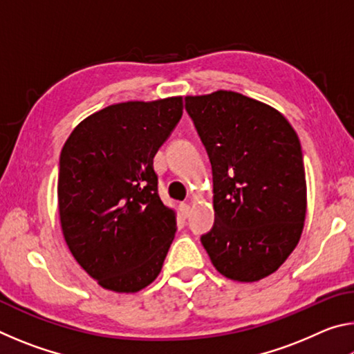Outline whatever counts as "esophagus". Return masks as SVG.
Returning <instances> with one entry per match:
<instances>
[{
	"instance_id": "1",
	"label": "esophagus",
	"mask_w": 354,
	"mask_h": 354,
	"mask_svg": "<svg viewBox=\"0 0 354 354\" xmlns=\"http://www.w3.org/2000/svg\"><path fill=\"white\" fill-rule=\"evenodd\" d=\"M179 211H181V215L184 218H187L189 214H190V206L185 205V203H183V205L179 206Z\"/></svg>"
}]
</instances>
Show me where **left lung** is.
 <instances>
[{
  "label": "left lung",
  "mask_w": 354,
  "mask_h": 354,
  "mask_svg": "<svg viewBox=\"0 0 354 354\" xmlns=\"http://www.w3.org/2000/svg\"><path fill=\"white\" fill-rule=\"evenodd\" d=\"M212 165V230L201 236L223 277L254 283L283 266L301 237L306 178L283 113L231 91L185 97Z\"/></svg>",
  "instance_id": "left-lung-1"
}]
</instances>
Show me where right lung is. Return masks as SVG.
Listing matches in <instances>:
<instances>
[{"instance_id": "add662e5", "label": "right lung", "mask_w": 354, "mask_h": 354, "mask_svg": "<svg viewBox=\"0 0 354 354\" xmlns=\"http://www.w3.org/2000/svg\"><path fill=\"white\" fill-rule=\"evenodd\" d=\"M183 115V97L107 106L77 124L59 159L64 239L101 287L142 290L158 278L176 232L153 159Z\"/></svg>"}]
</instances>
